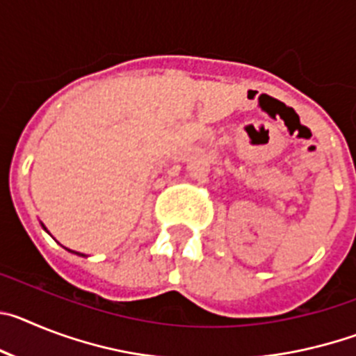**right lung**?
<instances>
[{"label": "right lung", "mask_w": 356, "mask_h": 356, "mask_svg": "<svg viewBox=\"0 0 356 356\" xmlns=\"http://www.w3.org/2000/svg\"><path fill=\"white\" fill-rule=\"evenodd\" d=\"M76 254H81V253H76ZM81 257H85V254H81Z\"/></svg>", "instance_id": "obj_1"}]
</instances>
